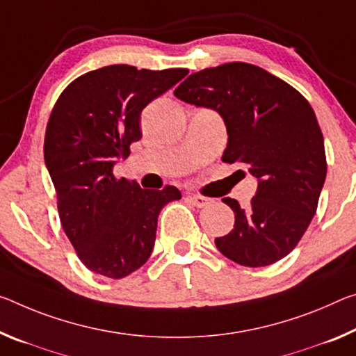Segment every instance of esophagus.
<instances>
[{
	"instance_id": "34e87169",
	"label": "esophagus",
	"mask_w": 356,
	"mask_h": 356,
	"mask_svg": "<svg viewBox=\"0 0 356 356\" xmlns=\"http://www.w3.org/2000/svg\"><path fill=\"white\" fill-rule=\"evenodd\" d=\"M187 200L196 207H206V206H211L213 202L212 198H206V196H200V195H190L187 196Z\"/></svg>"
}]
</instances>
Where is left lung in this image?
Here are the masks:
<instances>
[{
  "mask_svg": "<svg viewBox=\"0 0 356 356\" xmlns=\"http://www.w3.org/2000/svg\"><path fill=\"white\" fill-rule=\"evenodd\" d=\"M174 95L216 109L228 133L222 160L242 163L258 179L249 209L222 200L236 220L216 239L217 249L250 268L289 255L315 216L326 177L323 134L309 101L290 83L242 61L193 72Z\"/></svg>",
  "mask_w": 356,
  "mask_h": 356,
  "instance_id": "obj_1",
  "label": "left lung"
}]
</instances>
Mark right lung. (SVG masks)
<instances>
[{"label":"right lung","instance_id":"add662e5","mask_svg":"<svg viewBox=\"0 0 356 356\" xmlns=\"http://www.w3.org/2000/svg\"><path fill=\"white\" fill-rule=\"evenodd\" d=\"M188 74L111 65L74 79L50 112L44 160L65 234L83 266L123 279L147 261L160 211L180 191L144 190L114 176L117 158L140 139V112Z\"/></svg>","mask_w":356,"mask_h":356}]
</instances>
